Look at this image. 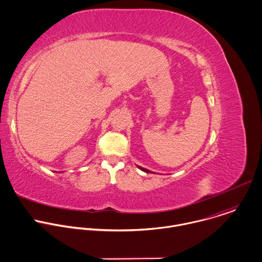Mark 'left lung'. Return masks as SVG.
<instances>
[{"instance_id": "1", "label": "left lung", "mask_w": 262, "mask_h": 262, "mask_svg": "<svg viewBox=\"0 0 262 262\" xmlns=\"http://www.w3.org/2000/svg\"><path fill=\"white\" fill-rule=\"evenodd\" d=\"M141 170H143V171H145V172H151L150 170H148V169H146V168H143V167H141V166H138Z\"/></svg>"}]
</instances>
